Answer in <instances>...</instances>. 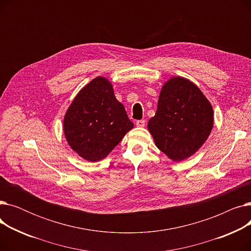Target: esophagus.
<instances>
[{
  "instance_id": "1",
  "label": "esophagus",
  "mask_w": 251,
  "mask_h": 251,
  "mask_svg": "<svg viewBox=\"0 0 251 251\" xmlns=\"http://www.w3.org/2000/svg\"><path fill=\"white\" fill-rule=\"evenodd\" d=\"M144 125H146V121H144V120L136 121V126L137 127H144Z\"/></svg>"
}]
</instances>
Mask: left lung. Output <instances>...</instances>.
I'll return each instance as SVG.
<instances>
[{
    "mask_svg": "<svg viewBox=\"0 0 251 251\" xmlns=\"http://www.w3.org/2000/svg\"><path fill=\"white\" fill-rule=\"evenodd\" d=\"M213 126L212 104L197 85L181 76L163 85L155 115L148 123L156 148L174 162L199 151Z\"/></svg>",
    "mask_w": 251,
    "mask_h": 251,
    "instance_id": "8db88e82",
    "label": "left lung"
}]
</instances>
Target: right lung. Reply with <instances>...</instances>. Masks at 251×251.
Masks as SVG:
<instances>
[{"label": "right lung", "mask_w": 251, "mask_h": 251, "mask_svg": "<svg viewBox=\"0 0 251 251\" xmlns=\"http://www.w3.org/2000/svg\"><path fill=\"white\" fill-rule=\"evenodd\" d=\"M133 127L112 83L101 76L78 92L63 122L70 148L88 162L104 159Z\"/></svg>", "instance_id": "obj_1"}]
</instances>
